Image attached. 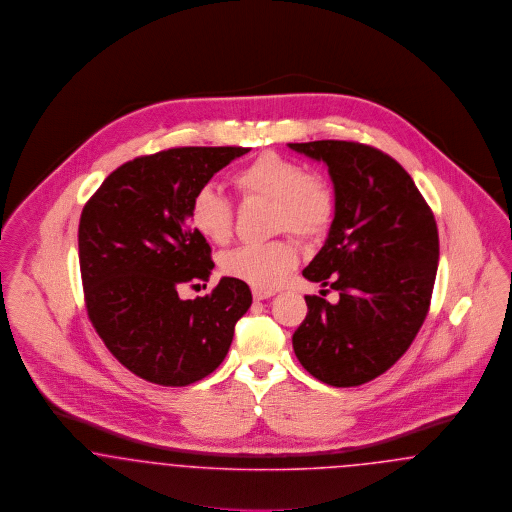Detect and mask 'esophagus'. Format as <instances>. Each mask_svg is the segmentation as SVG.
<instances>
[{
  "instance_id": "1",
  "label": "esophagus",
  "mask_w": 512,
  "mask_h": 512,
  "mask_svg": "<svg viewBox=\"0 0 512 512\" xmlns=\"http://www.w3.org/2000/svg\"><path fill=\"white\" fill-rule=\"evenodd\" d=\"M252 295H254V300H266V298H271L273 293L271 291H266V289H252Z\"/></svg>"
}]
</instances>
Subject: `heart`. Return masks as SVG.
<instances>
[{"label":"heart","mask_w":512,"mask_h":512,"mask_svg":"<svg viewBox=\"0 0 512 512\" xmlns=\"http://www.w3.org/2000/svg\"><path fill=\"white\" fill-rule=\"evenodd\" d=\"M235 187L246 198L273 202L277 231L312 239L323 233L333 217V196L327 185L310 177L304 163L266 152L243 165L233 175ZM190 223L210 243L225 244L233 235V204L212 187L198 190L190 206ZM298 262L289 241L244 244L223 256L221 269L235 279L256 287L275 289Z\"/></svg>","instance_id":"b5f03b06"}]
</instances>
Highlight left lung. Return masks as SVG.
Here are the masks:
<instances>
[{
	"mask_svg": "<svg viewBox=\"0 0 512 512\" xmlns=\"http://www.w3.org/2000/svg\"><path fill=\"white\" fill-rule=\"evenodd\" d=\"M327 165L335 212L322 250L302 269L337 291L306 296L293 335L298 362L327 385L352 387L387 372L428 316L439 262L437 225L412 177L372 146L345 140L289 144Z\"/></svg>",
	"mask_w": 512,
	"mask_h": 512,
	"instance_id": "left-lung-1",
	"label": "left lung"
}]
</instances>
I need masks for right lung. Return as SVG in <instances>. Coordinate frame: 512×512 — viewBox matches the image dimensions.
I'll use <instances>...</instances> for the list:
<instances>
[{"instance_id":"add662e5","label":"right lung","mask_w":512,"mask_h":512,"mask_svg":"<svg viewBox=\"0 0 512 512\" xmlns=\"http://www.w3.org/2000/svg\"><path fill=\"white\" fill-rule=\"evenodd\" d=\"M248 148H171L117 167L86 202L79 262L88 318L133 374L165 387L210 376L227 356L235 323L252 304L248 285L221 277L210 295V244L190 225V206L219 169Z\"/></svg>"}]
</instances>
